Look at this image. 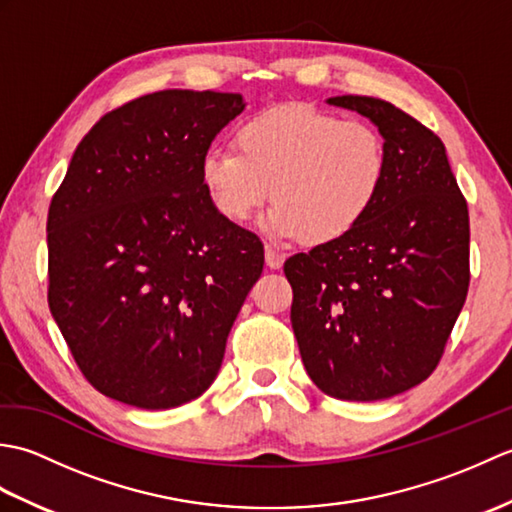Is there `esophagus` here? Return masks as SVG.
<instances>
[{"label":"esophagus","mask_w":512,"mask_h":512,"mask_svg":"<svg viewBox=\"0 0 512 512\" xmlns=\"http://www.w3.org/2000/svg\"><path fill=\"white\" fill-rule=\"evenodd\" d=\"M286 262V255L281 253V250L273 248V246H266V266L273 268V270H279L281 266H284Z\"/></svg>","instance_id":"1"}]
</instances>
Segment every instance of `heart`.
Here are the masks:
<instances>
[{"instance_id": "heart-1", "label": "heart", "mask_w": 512, "mask_h": 512, "mask_svg": "<svg viewBox=\"0 0 512 512\" xmlns=\"http://www.w3.org/2000/svg\"><path fill=\"white\" fill-rule=\"evenodd\" d=\"M235 145L200 158L202 189L217 215L242 224L270 198L266 231L310 244L336 242L361 224L389 173L387 143L374 125L306 105L246 118Z\"/></svg>"}]
</instances>
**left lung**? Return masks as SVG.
I'll return each mask as SVG.
<instances>
[{
	"label": "left lung",
	"mask_w": 512,
	"mask_h": 512,
	"mask_svg": "<svg viewBox=\"0 0 512 512\" xmlns=\"http://www.w3.org/2000/svg\"><path fill=\"white\" fill-rule=\"evenodd\" d=\"M389 151L385 189L350 233L292 255L290 321L323 394L372 402L436 369L469 290V209L431 129L372 96H332Z\"/></svg>",
	"instance_id": "8db88e82"
}]
</instances>
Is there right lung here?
<instances>
[{
  "label": "right lung",
  "instance_id": "obj_1",
  "mask_svg": "<svg viewBox=\"0 0 512 512\" xmlns=\"http://www.w3.org/2000/svg\"><path fill=\"white\" fill-rule=\"evenodd\" d=\"M242 94L165 90L105 114L48 211V303L83 376L138 409L202 396L264 270V244L217 215L200 158Z\"/></svg>",
  "mask_w": 512,
  "mask_h": 512
}]
</instances>
